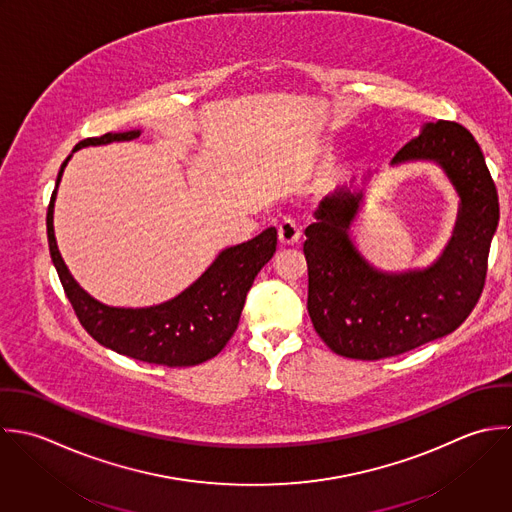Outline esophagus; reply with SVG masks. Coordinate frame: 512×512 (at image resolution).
Segmentation results:
<instances>
[{
  "label": "esophagus",
  "instance_id": "obj_1",
  "mask_svg": "<svg viewBox=\"0 0 512 512\" xmlns=\"http://www.w3.org/2000/svg\"><path fill=\"white\" fill-rule=\"evenodd\" d=\"M300 236H302V230L300 226L294 222V220H284L280 226H278V238H280V244L282 246H294L300 242Z\"/></svg>",
  "mask_w": 512,
  "mask_h": 512
}]
</instances>
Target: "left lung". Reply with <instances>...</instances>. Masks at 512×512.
<instances>
[{"label": "left lung", "mask_w": 512, "mask_h": 512, "mask_svg": "<svg viewBox=\"0 0 512 512\" xmlns=\"http://www.w3.org/2000/svg\"><path fill=\"white\" fill-rule=\"evenodd\" d=\"M439 163L461 196L455 236L427 270L383 274L353 248L349 226L361 192L340 190L306 228L308 312L316 334L338 355L383 359L455 332L475 310L499 224V194L475 137L455 121L425 125L393 163Z\"/></svg>", "instance_id": "obj_1"}]
</instances>
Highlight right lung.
I'll use <instances>...</instances> for the list:
<instances>
[{
	"label": "right lung",
	"mask_w": 512,
	"mask_h": 512,
	"mask_svg": "<svg viewBox=\"0 0 512 512\" xmlns=\"http://www.w3.org/2000/svg\"><path fill=\"white\" fill-rule=\"evenodd\" d=\"M139 135V131L105 133L101 137L83 139L73 151L87 145L133 141L139 139ZM67 161L69 157L59 169L57 184ZM57 184L47 206L49 252L65 296L87 334L121 355L169 367L198 365L218 355L238 328L254 278L276 252V228H268L254 240L224 250L202 278L171 302L143 310L109 308L79 288L57 250L53 234Z\"/></svg>",
	"instance_id": "right-lung-1"
}]
</instances>
